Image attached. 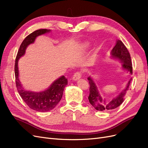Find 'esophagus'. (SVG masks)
Instances as JSON below:
<instances>
[{"label": "esophagus", "mask_w": 148, "mask_h": 148, "mask_svg": "<svg viewBox=\"0 0 148 148\" xmlns=\"http://www.w3.org/2000/svg\"><path fill=\"white\" fill-rule=\"evenodd\" d=\"M81 77H82L81 72H80V71H77V72H76L73 76L72 79L73 81H77L78 79H79L80 78H81Z\"/></svg>", "instance_id": "1"}]
</instances>
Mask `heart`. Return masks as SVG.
I'll return each instance as SVG.
<instances>
[{"instance_id":"b5f03b06","label":"heart","mask_w":148,"mask_h":148,"mask_svg":"<svg viewBox=\"0 0 148 148\" xmlns=\"http://www.w3.org/2000/svg\"><path fill=\"white\" fill-rule=\"evenodd\" d=\"M89 46V44L88 42H84V43L82 44V47L83 48H86V47H88Z\"/></svg>"}]
</instances>
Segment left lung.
Masks as SVG:
<instances>
[{
    "mask_svg": "<svg viewBox=\"0 0 148 148\" xmlns=\"http://www.w3.org/2000/svg\"><path fill=\"white\" fill-rule=\"evenodd\" d=\"M110 58L119 61L122 63L121 69L127 71L130 75H132V63L130 55L127 47L120 40L117 39L116 41L115 46L110 52ZM131 79H129L125 88L117 96L112 99H106L101 95L95 79H93L91 76H89L88 79L90 84L88 97L89 103L98 111H110L117 108L125 99V96L130 84Z\"/></svg>",
    "mask_w": 148,
    "mask_h": 148,
    "instance_id": "1",
    "label": "left lung"
}]
</instances>
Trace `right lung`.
Listing matches in <instances>:
<instances>
[{"label":"right lung","mask_w":148,"mask_h":148,"mask_svg":"<svg viewBox=\"0 0 148 148\" xmlns=\"http://www.w3.org/2000/svg\"><path fill=\"white\" fill-rule=\"evenodd\" d=\"M51 29H41L34 31L23 40L20 45L15 60V75L17 90L19 95L29 108L38 112H45L52 110L59 104L62 99L64 88L68 84L67 79L64 75L56 79L45 90L36 92L26 90L20 81L18 60L26 52V49L33 44L37 37L51 32Z\"/></svg>","instance_id":"1"}]
</instances>
